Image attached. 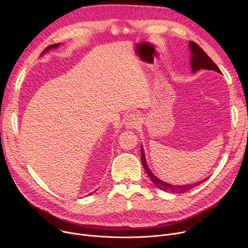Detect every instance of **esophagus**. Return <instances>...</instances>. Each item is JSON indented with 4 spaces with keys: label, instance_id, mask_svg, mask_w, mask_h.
Instances as JSON below:
<instances>
[{
    "label": "esophagus",
    "instance_id": "1",
    "mask_svg": "<svg viewBox=\"0 0 248 248\" xmlns=\"http://www.w3.org/2000/svg\"><path fill=\"white\" fill-rule=\"evenodd\" d=\"M125 126L127 128H135L140 124V118L138 117V114L133 113V114H128L126 119H125V123H124Z\"/></svg>",
    "mask_w": 248,
    "mask_h": 248
}]
</instances>
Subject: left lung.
Wrapping results in <instances>:
<instances>
[{"mask_svg":"<svg viewBox=\"0 0 248 248\" xmlns=\"http://www.w3.org/2000/svg\"><path fill=\"white\" fill-rule=\"evenodd\" d=\"M189 46H190V51H191V69H192L193 73L197 72L199 70H202V69L216 71L217 73H221L217 65L212 62V60L205 54V52L199 45H197L194 42H192V41H190L189 42ZM140 152H141V163H142V167H143L144 170L146 171L148 176H150V178L152 179L153 183L155 185V186H157L159 189H161L163 191H169V192H171V193H184V192H186V191L190 190L191 188L197 186L199 185L204 183V181L206 180V179H203L202 181H199V183H195V184H192V185H186V186H172V185L164 183V181L158 179L151 171V170L148 169L146 161H145L144 153H143L142 147H140Z\"/></svg>","mask_w":248,"mask_h":248,"instance_id":"left-lung-1","label":"left lung"}]
</instances>
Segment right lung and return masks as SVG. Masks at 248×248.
Returning <instances> with one entry per match:
<instances>
[{
  "label": "right lung",
  "mask_w": 248,
  "mask_h": 248,
  "mask_svg": "<svg viewBox=\"0 0 248 248\" xmlns=\"http://www.w3.org/2000/svg\"><path fill=\"white\" fill-rule=\"evenodd\" d=\"M60 46V44H55V45H51V46H46L45 49H44V52L42 53V54H44L45 52H46L47 49H49V48H55V47H58Z\"/></svg>",
  "instance_id": "1"
}]
</instances>
